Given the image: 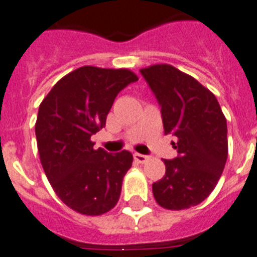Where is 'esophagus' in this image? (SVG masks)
Listing matches in <instances>:
<instances>
[{
  "mask_svg": "<svg viewBox=\"0 0 257 257\" xmlns=\"http://www.w3.org/2000/svg\"><path fill=\"white\" fill-rule=\"evenodd\" d=\"M133 157H135V160L137 162H140V164H145V162L149 160V156H145V154H141V153H135L133 154Z\"/></svg>",
  "mask_w": 257,
  "mask_h": 257,
  "instance_id": "34e87169",
  "label": "esophagus"
}]
</instances>
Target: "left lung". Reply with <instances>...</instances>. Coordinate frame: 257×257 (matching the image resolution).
I'll return each mask as SVG.
<instances>
[{
  "label": "left lung",
  "mask_w": 257,
  "mask_h": 257,
  "mask_svg": "<svg viewBox=\"0 0 257 257\" xmlns=\"http://www.w3.org/2000/svg\"><path fill=\"white\" fill-rule=\"evenodd\" d=\"M161 107L165 135L178 156L164 160L165 176L153 195L168 210L197 206L211 194L227 161V121L218 100L198 80L169 64L140 70Z\"/></svg>",
  "instance_id": "left-lung-1"
}]
</instances>
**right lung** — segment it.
I'll list each match as a JSON object with an SVG mask.
<instances>
[{"label":"right lung","mask_w":257,"mask_h":257,"mask_svg":"<svg viewBox=\"0 0 257 257\" xmlns=\"http://www.w3.org/2000/svg\"><path fill=\"white\" fill-rule=\"evenodd\" d=\"M137 80L129 70L84 66L60 79L39 105L41 164L56 195L80 214L101 215L120 198L132 153L96 150L91 136L105 126L118 92Z\"/></svg>","instance_id":"right-lung-1"}]
</instances>
